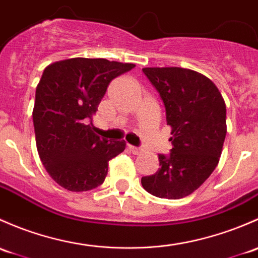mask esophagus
<instances>
[{
  "label": "esophagus",
  "mask_w": 258,
  "mask_h": 258,
  "mask_svg": "<svg viewBox=\"0 0 258 258\" xmlns=\"http://www.w3.org/2000/svg\"><path fill=\"white\" fill-rule=\"evenodd\" d=\"M128 148H129L130 153L135 154V155H138V154H140V153H142V151H143V149H142V148H139V147H134V145H128Z\"/></svg>",
  "instance_id": "1"
}]
</instances>
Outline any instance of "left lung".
I'll list each match as a JSON object with an SVG mask.
<instances>
[{
  "label": "left lung",
  "mask_w": 258,
  "mask_h": 258,
  "mask_svg": "<svg viewBox=\"0 0 258 258\" xmlns=\"http://www.w3.org/2000/svg\"><path fill=\"white\" fill-rule=\"evenodd\" d=\"M165 107L171 126L170 154H159L160 168L142 185L161 199L192 194L212 174L226 137V105L208 77L179 67L143 68Z\"/></svg>",
  "instance_id": "8db88e82"
}]
</instances>
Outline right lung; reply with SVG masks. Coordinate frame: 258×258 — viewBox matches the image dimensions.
I'll list each match as a JSON object with an SVG mask.
<instances>
[{
	"mask_svg": "<svg viewBox=\"0 0 258 258\" xmlns=\"http://www.w3.org/2000/svg\"><path fill=\"white\" fill-rule=\"evenodd\" d=\"M132 63L72 58L48 66L36 88L33 125L39 158L53 180L70 191L104 182L108 163L125 149L94 133L92 119L114 78Z\"/></svg>",
	"mask_w": 258,
	"mask_h": 258,
	"instance_id": "1",
	"label": "right lung"
}]
</instances>
